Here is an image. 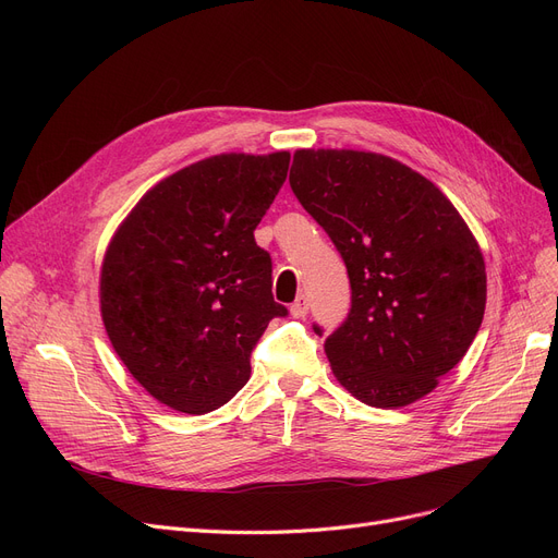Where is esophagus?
<instances>
[{
  "label": "esophagus",
  "instance_id": "obj_1",
  "mask_svg": "<svg viewBox=\"0 0 558 558\" xmlns=\"http://www.w3.org/2000/svg\"><path fill=\"white\" fill-rule=\"evenodd\" d=\"M307 310H310V301L303 294L294 301V305L289 307V312H291V316H294V318H303L307 314Z\"/></svg>",
  "mask_w": 558,
  "mask_h": 558
}]
</instances>
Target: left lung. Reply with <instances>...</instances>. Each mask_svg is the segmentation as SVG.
<instances>
[{
  "label": "left lung",
  "instance_id": "left-lung-1",
  "mask_svg": "<svg viewBox=\"0 0 558 558\" xmlns=\"http://www.w3.org/2000/svg\"><path fill=\"white\" fill-rule=\"evenodd\" d=\"M289 183L330 234L353 289L348 318L324 343L337 383L379 409L425 398L482 326L486 264L475 234L432 181L383 154L299 149Z\"/></svg>",
  "mask_w": 558,
  "mask_h": 558
}]
</instances>
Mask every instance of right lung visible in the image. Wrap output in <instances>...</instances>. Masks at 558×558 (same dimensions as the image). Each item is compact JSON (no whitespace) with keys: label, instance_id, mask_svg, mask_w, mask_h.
<instances>
[{"label":"right lung","instance_id":"add662e5","mask_svg":"<svg viewBox=\"0 0 558 558\" xmlns=\"http://www.w3.org/2000/svg\"><path fill=\"white\" fill-rule=\"evenodd\" d=\"M289 169V151L219 154L146 192L108 242L99 305L129 373L173 412L201 416L251 377V350L287 307L253 230Z\"/></svg>","mask_w":558,"mask_h":558}]
</instances>
